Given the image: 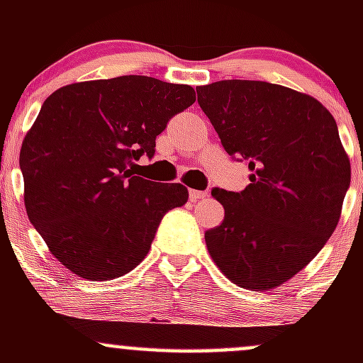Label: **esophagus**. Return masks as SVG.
<instances>
[{
    "instance_id": "esophagus-1",
    "label": "esophagus",
    "mask_w": 363,
    "mask_h": 363,
    "mask_svg": "<svg viewBox=\"0 0 363 363\" xmlns=\"http://www.w3.org/2000/svg\"><path fill=\"white\" fill-rule=\"evenodd\" d=\"M208 193L206 191H196V189H189V199L191 201H198V199L206 198Z\"/></svg>"
}]
</instances>
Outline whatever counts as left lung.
Segmentation results:
<instances>
[{
  "instance_id": "8db88e82",
  "label": "left lung",
  "mask_w": 363,
  "mask_h": 363,
  "mask_svg": "<svg viewBox=\"0 0 363 363\" xmlns=\"http://www.w3.org/2000/svg\"><path fill=\"white\" fill-rule=\"evenodd\" d=\"M196 91L225 152L252 172L240 193H211L225 218L205 234L206 247L235 285L274 289L306 268L338 225L352 170L336 121L311 95L268 82L223 80Z\"/></svg>"
}]
</instances>
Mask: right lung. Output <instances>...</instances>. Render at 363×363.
Segmentation results:
<instances>
[{"label": "right lung", "mask_w": 363, "mask_h": 363, "mask_svg": "<svg viewBox=\"0 0 363 363\" xmlns=\"http://www.w3.org/2000/svg\"><path fill=\"white\" fill-rule=\"evenodd\" d=\"M194 89L126 74L66 85L45 99L20 150L23 201L49 251L69 272L112 280L145 259L182 184L135 176L157 136L193 106Z\"/></svg>", "instance_id": "add662e5"}]
</instances>
